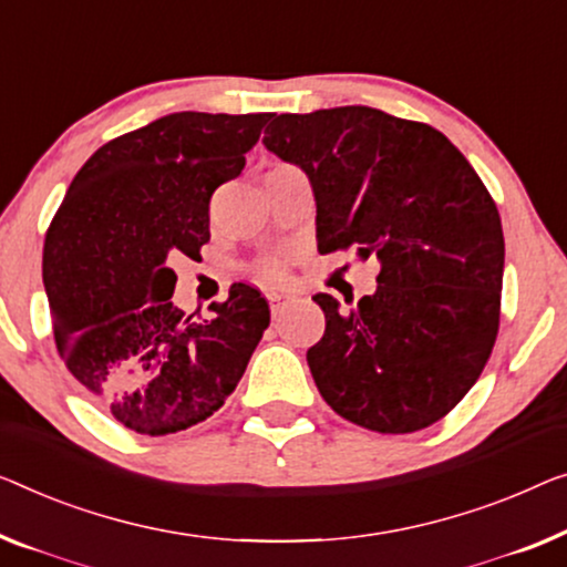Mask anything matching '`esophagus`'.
Here are the masks:
<instances>
[{
  "instance_id": "34e87169",
  "label": "esophagus",
  "mask_w": 567,
  "mask_h": 567,
  "mask_svg": "<svg viewBox=\"0 0 567 567\" xmlns=\"http://www.w3.org/2000/svg\"><path fill=\"white\" fill-rule=\"evenodd\" d=\"M267 300H269V310L277 312V310H282L287 302L292 300V295H287V292H269Z\"/></svg>"
}]
</instances>
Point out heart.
I'll use <instances>...</instances> for the list:
<instances>
[{"label": "heart", "mask_w": 567, "mask_h": 567, "mask_svg": "<svg viewBox=\"0 0 567 567\" xmlns=\"http://www.w3.org/2000/svg\"><path fill=\"white\" fill-rule=\"evenodd\" d=\"M259 275L265 277V280H282V277H285L282 259H267V261H261Z\"/></svg>", "instance_id": "heart-1"}]
</instances>
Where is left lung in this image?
Wrapping results in <instances>:
<instances>
[{
  "mask_svg": "<svg viewBox=\"0 0 567 567\" xmlns=\"http://www.w3.org/2000/svg\"><path fill=\"white\" fill-rule=\"evenodd\" d=\"M265 147L316 193L318 251L379 259L377 292L338 310L308 351L333 412L377 433H415L476 384L499 333L504 231L486 185L430 124L371 106L272 114Z\"/></svg>",
  "mask_w": 567,
  "mask_h": 567,
  "instance_id": "left-lung-1",
  "label": "left lung"
}]
</instances>
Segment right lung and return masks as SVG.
Here are the masks:
<instances>
[{
	"mask_svg": "<svg viewBox=\"0 0 567 567\" xmlns=\"http://www.w3.org/2000/svg\"><path fill=\"white\" fill-rule=\"evenodd\" d=\"M269 114L177 112L106 142L75 173L42 249L58 353L140 435L198 425L226 402L269 326L234 282L214 316L173 306V259L210 239L218 185L244 171Z\"/></svg>",
	"mask_w": 567,
	"mask_h": 567,
	"instance_id": "add662e5",
	"label": "right lung"
}]
</instances>
